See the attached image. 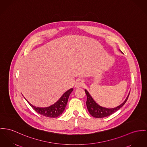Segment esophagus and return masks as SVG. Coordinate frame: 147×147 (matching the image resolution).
Returning <instances> with one entry per match:
<instances>
[{
  "instance_id": "esophagus-1",
  "label": "esophagus",
  "mask_w": 147,
  "mask_h": 147,
  "mask_svg": "<svg viewBox=\"0 0 147 147\" xmlns=\"http://www.w3.org/2000/svg\"><path fill=\"white\" fill-rule=\"evenodd\" d=\"M84 83L83 82V81L81 80H78L76 81V84H75V88H79L82 86H83Z\"/></svg>"
}]
</instances>
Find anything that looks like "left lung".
Listing matches in <instances>:
<instances>
[{
	"instance_id": "1",
	"label": "left lung",
	"mask_w": 147,
	"mask_h": 147,
	"mask_svg": "<svg viewBox=\"0 0 147 147\" xmlns=\"http://www.w3.org/2000/svg\"><path fill=\"white\" fill-rule=\"evenodd\" d=\"M85 91L87 96L86 106H87L88 112L91 114V115L96 118L107 117L111 115L114 113L116 112L118 110H119L125 104L130 94L129 92V95H127V98H126L125 101L121 104L117 106L116 108L109 109V108L102 107L99 105H98L91 97V96L89 94L88 91L86 90H85Z\"/></svg>"
}]
</instances>
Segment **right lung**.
Masks as SVG:
<instances>
[{"label": "right lung", "instance_id": "add662e5", "mask_svg": "<svg viewBox=\"0 0 147 147\" xmlns=\"http://www.w3.org/2000/svg\"><path fill=\"white\" fill-rule=\"evenodd\" d=\"M73 91V88H70L65 92L59 100L51 106L46 108H39L36 107L32 105L27 100L30 106L37 113L46 117H57L62 114L66 106L67 105L69 96L71 92Z\"/></svg>", "mask_w": 147, "mask_h": 147}]
</instances>
